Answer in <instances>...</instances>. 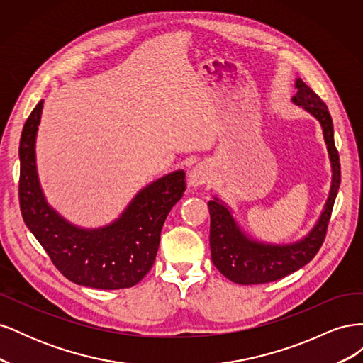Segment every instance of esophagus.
<instances>
[{
	"label": "esophagus",
	"mask_w": 363,
	"mask_h": 363,
	"mask_svg": "<svg viewBox=\"0 0 363 363\" xmlns=\"http://www.w3.org/2000/svg\"><path fill=\"white\" fill-rule=\"evenodd\" d=\"M208 180H211V171H208L206 163H196L189 171V186H192V188H199Z\"/></svg>",
	"instance_id": "34e87169"
}]
</instances>
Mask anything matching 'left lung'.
<instances>
[{
	"mask_svg": "<svg viewBox=\"0 0 363 363\" xmlns=\"http://www.w3.org/2000/svg\"><path fill=\"white\" fill-rule=\"evenodd\" d=\"M296 94L292 101L313 115L323 127L328 157L332 163V188L324 211L312 232L295 244L271 245L247 238L236 224L228 207L213 199L208 201L211 212V251L216 269L239 284L276 281L307 265L320 251L330 221L333 204L340 184V163L335 147L333 121L325 103L301 79L295 82Z\"/></svg>",
	"mask_w": 363,
	"mask_h": 363,
	"instance_id": "left-lung-1",
	"label": "left lung"
}]
</instances>
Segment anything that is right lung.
Wrapping results in <instances>:
<instances>
[{
    "mask_svg": "<svg viewBox=\"0 0 363 363\" xmlns=\"http://www.w3.org/2000/svg\"><path fill=\"white\" fill-rule=\"evenodd\" d=\"M42 107L43 100L27 118L19 142V206L26 225L68 280L95 289L135 286L156 260L164 219L186 191L184 171L148 184L115 223L75 227L47 204L38 180L35 142Z\"/></svg>",
    "mask_w": 363,
    "mask_h": 363,
    "instance_id": "1",
    "label": "right lung"
}]
</instances>
